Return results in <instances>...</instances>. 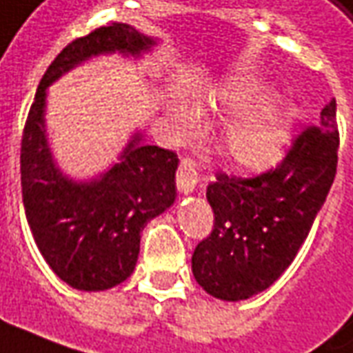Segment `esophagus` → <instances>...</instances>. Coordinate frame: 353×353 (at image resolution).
I'll return each mask as SVG.
<instances>
[{
	"instance_id": "1",
	"label": "esophagus",
	"mask_w": 353,
	"mask_h": 353,
	"mask_svg": "<svg viewBox=\"0 0 353 353\" xmlns=\"http://www.w3.org/2000/svg\"><path fill=\"white\" fill-rule=\"evenodd\" d=\"M176 184L182 194H192L197 184V163L194 157H182L179 171H176Z\"/></svg>"
}]
</instances>
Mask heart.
<instances>
[{
  "mask_svg": "<svg viewBox=\"0 0 353 353\" xmlns=\"http://www.w3.org/2000/svg\"><path fill=\"white\" fill-rule=\"evenodd\" d=\"M259 102L261 94L251 89L236 91L228 99L232 114L247 112L230 127L226 137L230 159L241 171L261 172L274 167L283 157L289 142L287 114L276 104H262L254 109ZM181 125H190V117L186 114L181 116Z\"/></svg>",
  "mask_w": 353,
  "mask_h": 353,
  "instance_id": "b5f03b06",
  "label": "heart"
}]
</instances>
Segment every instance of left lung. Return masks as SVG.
Returning a JSON list of instances; mask_svg holds the SVG:
<instances>
[{
    "label": "left lung",
    "mask_w": 353,
    "mask_h": 353,
    "mask_svg": "<svg viewBox=\"0 0 353 353\" xmlns=\"http://www.w3.org/2000/svg\"><path fill=\"white\" fill-rule=\"evenodd\" d=\"M339 142L332 99L276 169L249 179L216 172L207 186L214 226L192 254V272L205 291L245 301L289 268L332 186Z\"/></svg>",
    "instance_id": "obj_1"
}]
</instances>
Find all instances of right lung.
Masks as SVG:
<instances>
[{"label": "right lung", "mask_w": 353, "mask_h": 353, "mask_svg": "<svg viewBox=\"0 0 353 353\" xmlns=\"http://www.w3.org/2000/svg\"><path fill=\"white\" fill-rule=\"evenodd\" d=\"M152 45L154 37L121 22L74 39L41 77L24 125L21 184L26 221L45 262L79 291H104L131 276L144 226L174 203L179 157L144 144L137 132L119 163L91 182L72 181L54 165L47 144V87L91 57L116 51L139 57Z\"/></svg>", "instance_id": "obj_1"}]
</instances>
